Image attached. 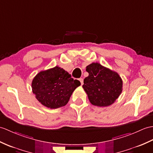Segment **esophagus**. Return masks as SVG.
I'll list each match as a JSON object with an SVG mask.
<instances>
[{
  "label": "esophagus",
  "instance_id": "1",
  "mask_svg": "<svg viewBox=\"0 0 153 153\" xmlns=\"http://www.w3.org/2000/svg\"><path fill=\"white\" fill-rule=\"evenodd\" d=\"M79 81L81 82V84L83 85V78H79Z\"/></svg>",
  "mask_w": 153,
  "mask_h": 153
}]
</instances>
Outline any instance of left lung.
<instances>
[{"instance_id": "8db88e82", "label": "left lung", "mask_w": 153, "mask_h": 153, "mask_svg": "<svg viewBox=\"0 0 153 153\" xmlns=\"http://www.w3.org/2000/svg\"><path fill=\"white\" fill-rule=\"evenodd\" d=\"M88 76L83 81V88L94 105L106 107L119 98L123 91V81L117 72L93 62L86 67Z\"/></svg>"}]
</instances>
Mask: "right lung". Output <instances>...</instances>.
Instances as JSON below:
<instances>
[{"instance_id":"obj_1","label":"right lung","mask_w":153,"mask_h":153,"mask_svg":"<svg viewBox=\"0 0 153 153\" xmlns=\"http://www.w3.org/2000/svg\"><path fill=\"white\" fill-rule=\"evenodd\" d=\"M81 85L59 66L41 71L32 82V90L41 104L50 109L65 106L74 91Z\"/></svg>"}]
</instances>
